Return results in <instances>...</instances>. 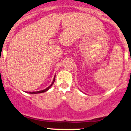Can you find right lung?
Listing matches in <instances>:
<instances>
[{
	"label": "right lung",
	"instance_id": "1",
	"mask_svg": "<svg viewBox=\"0 0 131 131\" xmlns=\"http://www.w3.org/2000/svg\"><path fill=\"white\" fill-rule=\"evenodd\" d=\"M55 77H56V76H55ZM55 77H54V80H53V81H52V84H50V85L49 86H48V87H47V89H44V90H42V91H37V92H27V93H29V94H38V93H42V92H46V91H48V89H49L51 87V86H52V84H54V81H55Z\"/></svg>",
	"mask_w": 131,
	"mask_h": 131
}]
</instances>
